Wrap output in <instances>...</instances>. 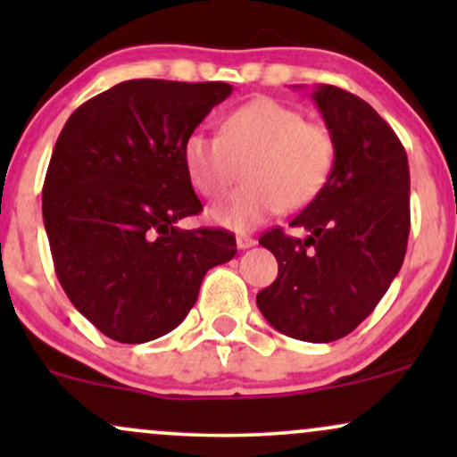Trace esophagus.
<instances>
[{
    "label": "esophagus",
    "mask_w": 457,
    "mask_h": 457,
    "mask_svg": "<svg viewBox=\"0 0 457 457\" xmlns=\"http://www.w3.org/2000/svg\"><path fill=\"white\" fill-rule=\"evenodd\" d=\"M236 245H238V249H249V246L255 245V238H251V236H238L236 238Z\"/></svg>",
    "instance_id": "1"
}]
</instances>
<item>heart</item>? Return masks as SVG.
Masks as SVG:
<instances>
[{"label": "heart", "mask_w": 457, "mask_h": 457, "mask_svg": "<svg viewBox=\"0 0 457 457\" xmlns=\"http://www.w3.org/2000/svg\"><path fill=\"white\" fill-rule=\"evenodd\" d=\"M335 159L327 127L269 96L232 109L221 135L195 129L182 141L187 178L204 197L221 195L243 165V185L211 208L212 221L234 232L258 228L279 208L307 206L327 187Z\"/></svg>", "instance_id": "b5f03b06"}]
</instances>
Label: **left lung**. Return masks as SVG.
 Returning <instances> with one entry per match:
<instances>
[{
	"label": "left lung",
	"instance_id": "left-lung-1",
	"mask_svg": "<svg viewBox=\"0 0 457 457\" xmlns=\"http://www.w3.org/2000/svg\"><path fill=\"white\" fill-rule=\"evenodd\" d=\"M313 101L337 144L333 174L290 221L262 234L279 275L260 292L262 316L287 337L342 339L374 312L402 269L411 232V174L402 141L363 98L318 86Z\"/></svg>",
	"mask_w": 457,
	"mask_h": 457
}]
</instances>
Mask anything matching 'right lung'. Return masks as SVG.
<instances>
[{"label": "right lung", "instance_id": "1", "mask_svg": "<svg viewBox=\"0 0 457 457\" xmlns=\"http://www.w3.org/2000/svg\"><path fill=\"white\" fill-rule=\"evenodd\" d=\"M229 94L223 81L130 79L77 107L55 141L43 187L55 275L115 342L174 330L204 275L236 255L228 229L176 228L202 212L182 141Z\"/></svg>", "mask_w": 457, "mask_h": 457}]
</instances>
